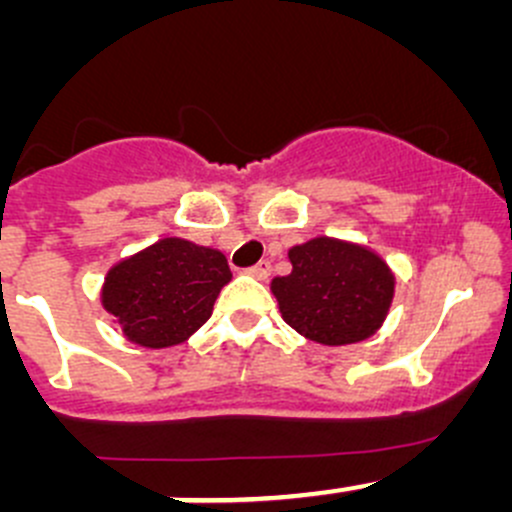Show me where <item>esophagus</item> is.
Returning <instances> with one entry per match:
<instances>
[{
    "label": "esophagus",
    "instance_id": "esophagus-1",
    "mask_svg": "<svg viewBox=\"0 0 512 512\" xmlns=\"http://www.w3.org/2000/svg\"><path fill=\"white\" fill-rule=\"evenodd\" d=\"M270 272H272V265L267 260H260L257 262V265H252L250 270H247V275H252V277H257V280H267V277H270Z\"/></svg>",
    "mask_w": 512,
    "mask_h": 512
}]
</instances>
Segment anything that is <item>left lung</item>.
<instances>
[{"label": "left lung", "instance_id": "left-lung-1", "mask_svg": "<svg viewBox=\"0 0 512 512\" xmlns=\"http://www.w3.org/2000/svg\"><path fill=\"white\" fill-rule=\"evenodd\" d=\"M292 272L272 280L282 319L307 339L342 347L369 339L394 297V275L379 255L352 242L314 237L289 250Z\"/></svg>", "mask_w": 512, "mask_h": 512}]
</instances>
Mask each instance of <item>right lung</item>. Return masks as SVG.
Masks as SVG:
<instances>
[{
	"mask_svg": "<svg viewBox=\"0 0 512 512\" xmlns=\"http://www.w3.org/2000/svg\"><path fill=\"white\" fill-rule=\"evenodd\" d=\"M230 277L223 252L165 237L111 267L101 299L133 344L165 349L208 322Z\"/></svg>",
	"mask_w": 512,
	"mask_h": 512,
	"instance_id": "1",
	"label": "right lung"
}]
</instances>
